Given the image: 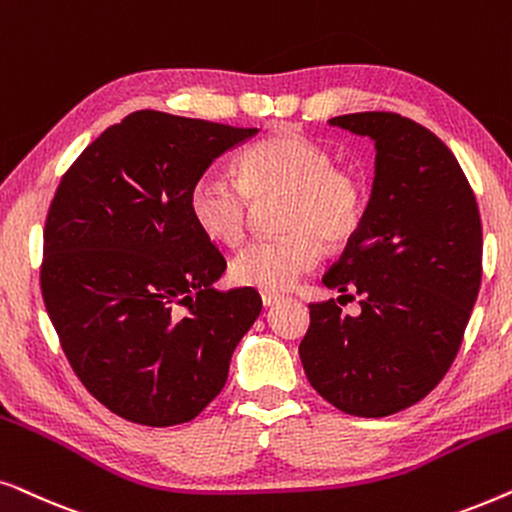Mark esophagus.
<instances>
[{"mask_svg":"<svg viewBox=\"0 0 512 512\" xmlns=\"http://www.w3.org/2000/svg\"><path fill=\"white\" fill-rule=\"evenodd\" d=\"M283 299V295H278V292H262V304L264 306H274Z\"/></svg>","mask_w":512,"mask_h":512,"instance_id":"obj_1","label":"esophagus"}]
</instances>
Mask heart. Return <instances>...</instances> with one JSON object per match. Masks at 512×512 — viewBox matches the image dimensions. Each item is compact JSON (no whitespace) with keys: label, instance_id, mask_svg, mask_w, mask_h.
I'll use <instances>...</instances> for the list:
<instances>
[{"label":"heart","instance_id":"obj_1","mask_svg":"<svg viewBox=\"0 0 512 512\" xmlns=\"http://www.w3.org/2000/svg\"><path fill=\"white\" fill-rule=\"evenodd\" d=\"M285 196L278 238H257L236 252L231 274L241 285L281 292L316 267L323 245L351 241L363 217L365 192L351 170L299 133H276L238 156V180L199 175L189 189V213L213 241L238 245L248 234L255 203Z\"/></svg>","mask_w":512,"mask_h":512}]
</instances>
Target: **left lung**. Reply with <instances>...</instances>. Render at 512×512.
Returning a JSON list of instances; mask_svg holds the SVG:
<instances>
[{
  "instance_id": "obj_1",
  "label": "left lung",
  "mask_w": 512,
  "mask_h": 512,
  "mask_svg": "<svg viewBox=\"0 0 512 512\" xmlns=\"http://www.w3.org/2000/svg\"><path fill=\"white\" fill-rule=\"evenodd\" d=\"M330 126L377 149L363 220L323 276L363 299L358 316L309 304L299 358L327 403L379 419L426 398L459 353L482 281L480 210L456 156L417 121L358 112Z\"/></svg>"
}]
</instances>
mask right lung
<instances>
[{
  "mask_svg": "<svg viewBox=\"0 0 512 512\" xmlns=\"http://www.w3.org/2000/svg\"><path fill=\"white\" fill-rule=\"evenodd\" d=\"M255 133L140 109L93 140L53 196L46 311L86 391L133 424L199 417L260 316L257 290L213 288L227 262L189 213L196 177Z\"/></svg>",
  "mask_w": 512,
  "mask_h": 512,
  "instance_id": "right-lung-1",
  "label": "right lung"
}]
</instances>
